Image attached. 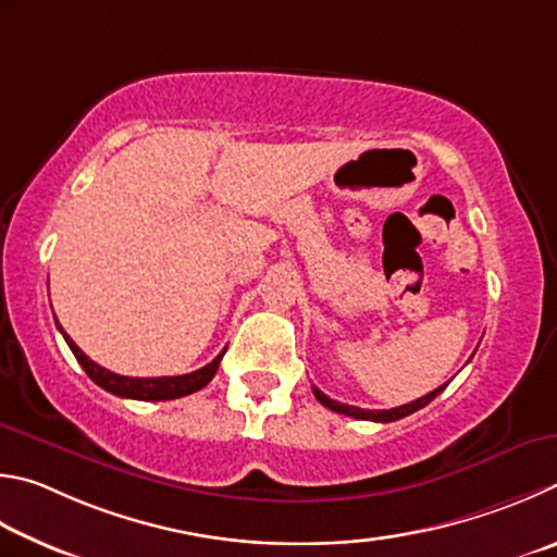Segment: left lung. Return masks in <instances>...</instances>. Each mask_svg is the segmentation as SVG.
<instances>
[{
    "mask_svg": "<svg viewBox=\"0 0 557 557\" xmlns=\"http://www.w3.org/2000/svg\"><path fill=\"white\" fill-rule=\"evenodd\" d=\"M445 386H447V384L437 386L435 392L425 394V396H421V398H416V401H411V404H404V406H398V408H388V411H367V408H357V406L339 404V401H335V398L325 396V394L320 392V388H315V386H313V394H315V398H318L320 404H323L325 408H330V411H335V413L352 416V418H359V421L392 423V421H398V418H406V416H411V413H416V411H421V408H423V406H428V404H431L437 394L445 392Z\"/></svg>",
    "mask_w": 557,
    "mask_h": 557,
    "instance_id": "1",
    "label": "left lung"
}]
</instances>
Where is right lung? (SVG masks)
<instances>
[{
  "mask_svg": "<svg viewBox=\"0 0 557 557\" xmlns=\"http://www.w3.org/2000/svg\"><path fill=\"white\" fill-rule=\"evenodd\" d=\"M55 318V315H53ZM58 325V320H55ZM61 330L67 347H71V352L75 355L77 362L85 369V374L92 379L97 386H102L104 392H110L114 396H122V398H136V401H171V398H181V396H188L200 392L202 386L210 384V379L214 376L220 367V359L224 352H220L218 357L212 359L210 364H205L198 372H190V374H181V376H151V379H136V376H122V374H114L110 369H104L100 364H95L90 357H87L81 347H77L71 337H67L65 330L58 325Z\"/></svg>",
  "mask_w": 557,
  "mask_h": 557,
  "instance_id": "1",
  "label": "right lung"
}]
</instances>
